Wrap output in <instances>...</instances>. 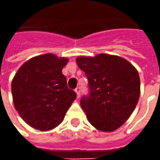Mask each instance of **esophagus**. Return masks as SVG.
<instances>
[{
    "instance_id": "obj_1",
    "label": "esophagus",
    "mask_w": 160,
    "mask_h": 160,
    "mask_svg": "<svg viewBox=\"0 0 160 160\" xmlns=\"http://www.w3.org/2000/svg\"><path fill=\"white\" fill-rule=\"evenodd\" d=\"M75 92H76L77 98H80V87H77L76 89H75Z\"/></svg>"
}]
</instances>
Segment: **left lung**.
I'll return each mask as SVG.
<instances>
[{
	"instance_id": "obj_1",
	"label": "left lung",
	"mask_w": 160,
	"mask_h": 160,
	"mask_svg": "<svg viewBox=\"0 0 160 160\" xmlns=\"http://www.w3.org/2000/svg\"><path fill=\"white\" fill-rule=\"evenodd\" d=\"M76 63L88 79L90 94L80 105L94 128L112 132L129 118L137 105L139 73L128 61L108 54L78 56Z\"/></svg>"
}]
</instances>
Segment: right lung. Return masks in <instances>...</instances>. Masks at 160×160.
Returning a JSON list of instances; mask_svg holds the SVG:
<instances>
[{
	"label": "right lung",
	"mask_w": 160,
	"mask_h": 160,
	"mask_svg": "<svg viewBox=\"0 0 160 160\" xmlns=\"http://www.w3.org/2000/svg\"><path fill=\"white\" fill-rule=\"evenodd\" d=\"M68 62L67 57L50 53L35 56L13 77L11 89L14 107L33 128L47 131L57 127L76 98L62 72Z\"/></svg>",
	"instance_id": "1"
}]
</instances>
